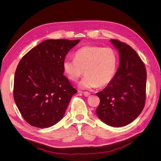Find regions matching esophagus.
I'll return each mask as SVG.
<instances>
[{"instance_id":"obj_1","label":"esophagus","mask_w":161,"mask_h":161,"mask_svg":"<svg viewBox=\"0 0 161 161\" xmlns=\"http://www.w3.org/2000/svg\"><path fill=\"white\" fill-rule=\"evenodd\" d=\"M83 93L85 97H88L90 95V93L88 92H83Z\"/></svg>"}]
</instances>
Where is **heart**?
<instances>
[{
	"instance_id": "obj_1",
	"label": "heart",
	"mask_w": 161,
	"mask_h": 161,
	"mask_svg": "<svg viewBox=\"0 0 161 161\" xmlns=\"http://www.w3.org/2000/svg\"><path fill=\"white\" fill-rule=\"evenodd\" d=\"M117 55L110 47L86 46L75 53V59L65 58L63 70L69 80L76 81L84 73L80 81L81 88L104 87L113 79L117 65Z\"/></svg>"
}]
</instances>
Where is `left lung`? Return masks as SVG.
<instances>
[{"mask_svg": "<svg viewBox=\"0 0 161 161\" xmlns=\"http://www.w3.org/2000/svg\"><path fill=\"white\" fill-rule=\"evenodd\" d=\"M119 50L120 65L112 81L97 93L98 117L112 127L133 122L143 111L146 99L147 71L144 63L129 45L111 39Z\"/></svg>", "mask_w": 161, "mask_h": 161, "instance_id": "left-lung-1", "label": "left lung"}]
</instances>
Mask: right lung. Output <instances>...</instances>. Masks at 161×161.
Wrapping results in <instances>:
<instances>
[{
    "instance_id": "right-lung-1",
    "label": "right lung",
    "mask_w": 161,
    "mask_h": 161,
    "mask_svg": "<svg viewBox=\"0 0 161 161\" xmlns=\"http://www.w3.org/2000/svg\"><path fill=\"white\" fill-rule=\"evenodd\" d=\"M79 39H48L37 45L19 61L15 71L13 97L25 120L47 128L64 115L77 90L64 75L65 55Z\"/></svg>"
}]
</instances>
